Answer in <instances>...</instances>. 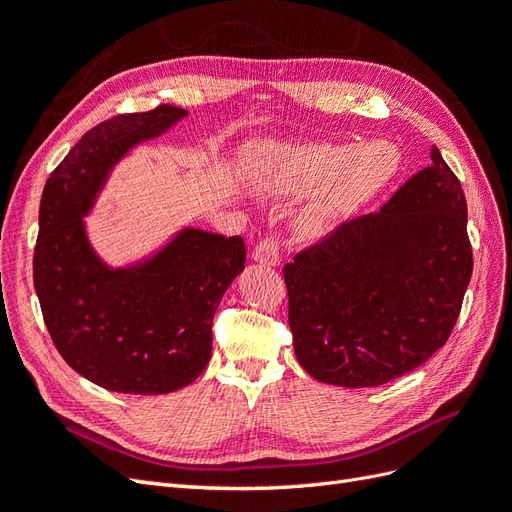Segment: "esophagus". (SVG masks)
<instances>
[{
    "mask_svg": "<svg viewBox=\"0 0 512 512\" xmlns=\"http://www.w3.org/2000/svg\"><path fill=\"white\" fill-rule=\"evenodd\" d=\"M252 258L256 262H260V265L275 267L277 262H280V245H277V239L271 237V235L265 237V239H260L258 245L254 247Z\"/></svg>",
    "mask_w": 512,
    "mask_h": 512,
    "instance_id": "obj_1",
    "label": "esophagus"
}]
</instances>
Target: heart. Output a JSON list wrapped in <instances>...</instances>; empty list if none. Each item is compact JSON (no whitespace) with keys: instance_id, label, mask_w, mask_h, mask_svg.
<instances>
[{"instance_id":"heart-1","label":"heart","mask_w":512,"mask_h":512,"mask_svg":"<svg viewBox=\"0 0 512 512\" xmlns=\"http://www.w3.org/2000/svg\"><path fill=\"white\" fill-rule=\"evenodd\" d=\"M399 168L401 151L389 141L359 147H265L256 158V173L275 190H327L301 218V230L309 237L365 207L395 179Z\"/></svg>"}]
</instances>
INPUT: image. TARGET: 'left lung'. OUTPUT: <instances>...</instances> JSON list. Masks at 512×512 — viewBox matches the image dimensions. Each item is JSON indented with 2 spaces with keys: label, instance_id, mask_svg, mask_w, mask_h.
<instances>
[{
  "label": "left lung",
  "instance_id": "left-lung-1",
  "mask_svg": "<svg viewBox=\"0 0 512 512\" xmlns=\"http://www.w3.org/2000/svg\"><path fill=\"white\" fill-rule=\"evenodd\" d=\"M470 275L466 196L431 147V166L380 211L342 222L284 265L294 354L320 382H391L446 344Z\"/></svg>",
  "mask_w": 512,
  "mask_h": 512
}]
</instances>
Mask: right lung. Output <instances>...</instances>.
Segmentation results:
<instances>
[{"label":"right lung","instance_id":"1","mask_svg":"<svg viewBox=\"0 0 512 512\" xmlns=\"http://www.w3.org/2000/svg\"><path fill=\"white\" fill-rule=\"evenodd\" d=\"M188 115L160 104L83 134L46 179L34 250L42 318L64 361L102 389L160 395L194 382L211 359V324L245 267L241 237L185 228L145 265L108 269L85 237L111 166Z\"/></svg>","mask_w":512,"mask_h":512}]
</instances>
